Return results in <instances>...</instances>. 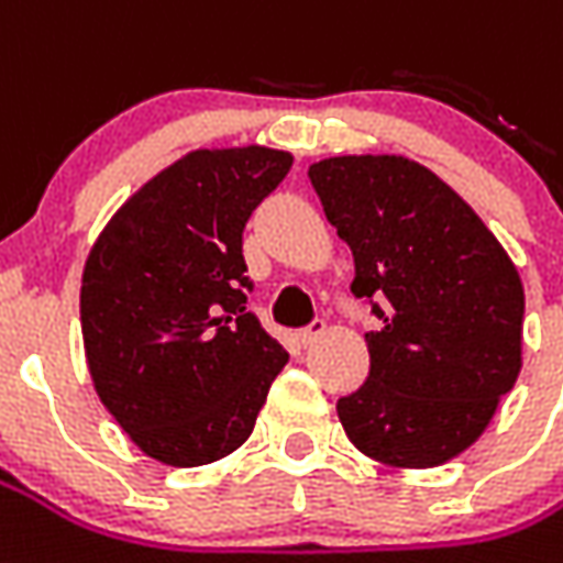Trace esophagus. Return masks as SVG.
<instances>
[{"mask_svg":"<svg viewBox=\"0 0 563 563\" xmlns=\"http://www.w3.org/2000/svg\"><path fill=\"white\" fill-rule=\"evenodd\" d=\"M322 332H325V322L313 320V322H310V325H305V329L298 332V341H301V344L308 347V344H313V341H317V338H320Z\"/></svg>","mask_w":563,"mask_h":563,"instance_id":"34e87169","label":"esophagus"}]
</instances>
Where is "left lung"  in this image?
<instances>
[{"label":"left lung","mask_w":563,"mask_h":563,"mask_svg":"<svg viewBox=\"0 0 563 563\" xmlns=\"http://www.w3.org/2000/svg\"><path fill=\"white\" fill-rule=\"evenodd\" d=\"M380 320L372 368L338 418L365 457L427 470L473 445L521 372L525 289L497 238L439 176L399 155L308 170Z\"/></svg>","instance_id":"left-lung-1"}]
</instances>
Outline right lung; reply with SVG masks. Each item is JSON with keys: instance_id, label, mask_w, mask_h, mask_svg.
Here are the masks:
<instances>
[{"instance_id": "right-lung-1", "label": "right lung", "mask_w": 563, "mask_h": 563, "mask_svg": "<svg viewBox=\"0 0 563 563\" xmlns=\"http://www.w3.org/2000/svg\"><path fill=\"white\" fill-rule=\"evenodd\" d=\"M289 152L198 148L103 228L81 277V335L100 402L148 457L203 466L250 439L289 353L250 305L243 228Z\"/></svg>"}]
</instances>
